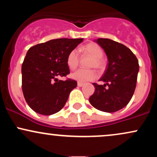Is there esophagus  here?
Listing matches in <instances>:
<instances>
[{
	"label": "esophagus",
	"instance_id": "esophagus-1",
	"mask_svg": "<svg viewBox=\"0 0 157 157\" xmlns=\"http://www.w3.org/2000/svg\"><path fill=\"white\" fill-rule=\"evenodd\" d=\"M82 86H83V83H82V82H77V86H79V87H82Z\"/></svg>",
	"mask_w": 157,
	"mask_h": 157
}]
</instances>
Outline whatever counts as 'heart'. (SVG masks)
<instances>
[{"label": "heart", "mask_w": 157, "mask_h": 157, "mask_svg": "<svg viewBox=\"0 0 157 157\" xmlns=\"http://www.w3.org/2000/svg\"><path fill=\"white\" fill-rule=\"evenodd\" d=\"M85 53L91 55L93 57L91 61L90 67H95L99 69L103 68L104 63L102 57L103 56V50L98 44L94 43H90L81 48ZM79 52L77 49H73L68 53L66 59V63L68 68L71 70H75L79 64ZM97 76L96 71L94 69H80L77 70L71 75V78L80 82H87L94 80Z\"/></svg>", "instance_id": "1"}]
</instances>
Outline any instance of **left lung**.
Returning a JSON list of instances; mask_svg holds the SVG:
<instances>
[{
	"instance_id": "left-lung-1",
	"label": "left lung",
	"mask_w": 157,
	"mask_h": 157,
	"mask_svg": "<svg viewBox=\"0 0 157 157\" xmlns=\"http://www.w3.org/2000/svg\"><path fill=\"white\" fill-rule=\"evenodd\" d=\"M95 41L103 48L109 63L100 79L105 84L93 83L95 91L89 102L100 111L115 112L125 107L132 98L140 68L138 60L125 45L108 38Z\"/></svg>"
}]
</instances>
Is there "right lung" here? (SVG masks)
I'll use <instances>...</instances> for the list:
<instances>
[{
    "instance_id": "right-lung-1",
    "label": "right lung",
    "mask_w": 157,
    "mask_h": 157,
    "mask_svg": "<svg viewBox=\"0 0 157 157\" xmlns=\"http://www.w3.org/2000/svg\"><path fill=\"white\" fill-rule=\"evenodd\" d=\"M83 39L59 38L32 46L22 64V90L25 100L35 112L52 115L63 108L69 94L77 87L71 79L57 77L69 74L67 56Z\"/></svg>"
}]
</instances>
